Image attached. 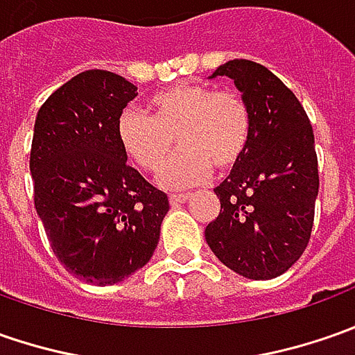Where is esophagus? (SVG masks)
Returning <instances> with one entry per match:
<instances>
[{
    "mask_svg": "<svg viewBox=\"0 0 355 355\" xmlns=\"http://www.w3.org/2000/svg\"><path fill=\"white\" fill-rule=\"evenodd\" d=\"M187 200H190V194H171L168 196V202H171L173 208H178L180 204H184Z\"/></svg>",
    "mask_w": 355,
    "mask_h": 355,
    "instance_id": "esophagus-1",
    "label": "esophagus"
}]
</instances>
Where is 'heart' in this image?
<instances>
[{"mask_svg": "<svg viewBox=\"0 0 355 355\" xmlns=\"http://www.w3.org/2000/svg\"><path fill=\"white\" fill-rule=\"evenodd\" d=\"M151 117L125 110L117 119V141L133 165L157 173L175 149L180 153L163 168L165 189H190L218 171L238 165L251 137V114L236 92H216L202 84H178L149 98Z\"/></svg>", "mask_w": 355, "mask_h": 355, "instance_id": "1", "label": "heart"}]
</instances>
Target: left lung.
Masks as SVG:
<instances>
[{
	"label": "left lung",
	"mask_w": 355,
	"mask_h": 355,
	"mask_svg": "<svg viewBox=\"0 0 355 355\" xmlns=\"http://www.w3.org/2000/svg\"><path fill=\"white\" fill-rule=\"evenodd\" d=\"M234 80L250 107L248 149L216 187L220 214L206 243L234 273L255 281L283 275L306 250L318 196L314 133L297 96L261 64L236 58L210 78Z\"/></svg>",
	"instance_id": "left-lung-1"
}]
</instances>
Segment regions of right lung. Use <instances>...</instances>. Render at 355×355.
Masks as SVG:
<instances>
[{"instance_id":"1","label":"right lung","mask_w":355,"mask_h":355,"mask_svg":"<svg viewBox=\"0 0 355 355\" xmlns=\"http://www.w3.org/2000/svg\"><path fill=\"white\" fill-rule=\"evenodd\" d=\"M137 88L107 70L80 72L41 105L31 145L35 210L58 261L92 285H116L153 257L165 192L128 165L117 119Z\"/></svg>"}]
</instances>
